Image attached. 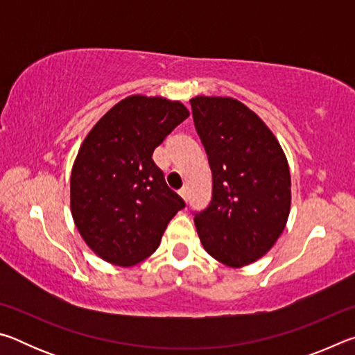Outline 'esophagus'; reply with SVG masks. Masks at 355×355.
<instances>
[{"label": "esophagus", "instance_id": "esophagus-1", "mask_svg": "<svg viewBox=\"0 0 355 355\" xmlns=\"http://www.w3.org/2000/svg\"><path fill=\"white\" fill-rule=\"evenodd\" d=\"M180 196H182V199H183L184 202H188V188L180 189Z\"/></svg>", "mask_w": 355, "mask_h": 355}]
</instances>
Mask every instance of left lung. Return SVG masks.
<instances>
[{"mask_svg":"<svg viewBox=\"0 0 355 355\" xmlns=\"http://www.w3.org/2000/svg\"><path fill=\"white\" fill-rule=\"evenodd\" d=\"M213 173L209 205L194 224L209 255L230 268L257 261L277 241L291 205L286 156L266 123L230 97L191 98Z\"/></svg>","mask_w":355,"mask_h":355,"instance_id":"8db88e82","label":"left lung"}]
</instances>
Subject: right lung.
Masks as SVG:
<instances>
[{
  "label": "right lung",
  "mask_w": 355,
  "mask_h": 355,
  "mask_svg": "<svg viewBox=\"0 0 355 355\" xmlns=\"http://www.w3.org/2000/svg\"><path fill=\"white\" fill-rule=\"evenodd\" d=\"M188 116L180 101L131 95L112 106L81 144L70 177L71 216L105 261L133 266L146 260L184 208L152 155Z\"/></svg>",
  "instance_id": "add662e5"
}]
</instances>
